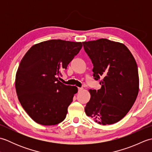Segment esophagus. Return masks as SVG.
<instances>
[{"mask_svg":"<svg viewBox=\"0 0 152 152\" xmlns=\"http://www.w3.org/2000/svg\"><path fill=\"white\" fill-rule=\"evenodd\" d=\"M83 89L82 88H78V92H80V91H82Z\"/></svg>","mask_w":152,"mask_h":152,"instance_id":"obj_1","label":"esophagus"}]
</instances>
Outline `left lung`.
<instances>
[{"instance_id": "1", "label": "left lung", "mask_w": 152, "mask_h": 152, "mask_svg": "<svg viewBox=\"0 0 152 152\" xmlns=\"http://www.w3.org/2000/svg\"><path fill=\"white\" fill-rule=\"evenodd\" d=\"M82 43L93 64L94 79H101V89L89 90L86 114L99 124H115L125 117L137 97L136 61L124 44L106 38Z\"/></svg>"}]
</instances>
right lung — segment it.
<instances>
[{"label":"right lung","mask_w":152,"mask_h":152,"mask_svg":"<svg viewBox=\"0 0 152 152\" xmlns=\"http://www.w3.org/2000/svg\"><path fill=\"white\" fill-rule=\"evenodd\" d=\"M82 47V42L50 40L34 45L23 57L15 76L16 93L37 124L54 125L65 119L78 88L58 79Z\"/></svg>","instance_id":"obj_1"}]
</instances>
